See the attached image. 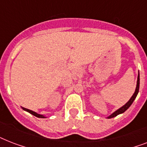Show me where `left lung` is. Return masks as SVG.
I'll use <instances>...</instances> for the list:
<instances>
[{
  "label": "left lung",
  "mask_w": 147,
  "mask_h": 147,
  "mask_svg": "<svg viewBox=\"0 0 147 147\" xmlns=\"http://www.w3.org/2000/svg\"><path fill=\"white\" fill-rule=\"evenodd\" d=\"M139 88H140V75L138 74V77H137V88H136V90H135L134 94H133V96L130 98V99L129 100L127 104L125 105H123V107H121V108H119L118 110H117L116 111L114 112L113 114L111 115V116L108 117V118H112V117H114L117 116L118 114H122L124 111H126L130 107V105H132V103L134 102V100H135V98L137 97V94H138V92H139Z\"/></svg>",
  "instance_id": "8db88e82"
}]
</instances>
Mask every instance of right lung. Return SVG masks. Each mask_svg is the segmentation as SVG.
<instances>
[{"instance_id":"right-lung-1","label":"right lung","mask_w":147,"mask_h":147,"mask_svg":"<svg viewBox=\"0 0 147 147\" xmlns=\"http://www.w3.org/2000/svg\"><path fill=\"white\" fill-rule=\"evenodd\" d=\"M23 109H24V111H26L29 112V113H30L31 114H33V115H34V116L37 117H40V118H45L44 116H42V115H41V114H37V113H36V112L33 111H31V110L26 109V108H24V107H23Z\"/></svg>"}]
</instances>
